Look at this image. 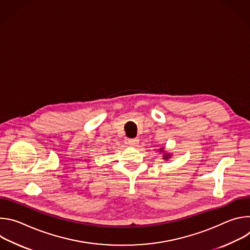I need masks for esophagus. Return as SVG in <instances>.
<instances>
[{"label": "esophagus", "instance_id": "34e87169", "mask_svg": "<svg viewBox=\"0 0 250 250\" xmlns=\"http://www.w3.org/2000/svg\"><path fill=\"white\" fill-rule=\"evenodd\" d=\"M138 141H139L138 138H131V139H128L127 144H128L129 146H135L138 144Z\"/></svg>", "mask_w": 250, "mask_h": 250}]
</instances>
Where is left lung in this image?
Instances as JSON below:
<instances>
[{
	"instance_id": "obj_1",
	"label": "left lung",
	"mask_w": 250,
	"mask_h": 250,
	"mask_svg": "<svg viewBox=\"0 0 250 250\" xmlns=\"http://www.w3.org/2000/svg\"><path fill=\"white\" fill-rule=\"evenodd\" d=\"M163 151V148H160V152ZM171 157V154H168V153H164L163 154V159H169Z\"/></svg>"
}]
</instances>
